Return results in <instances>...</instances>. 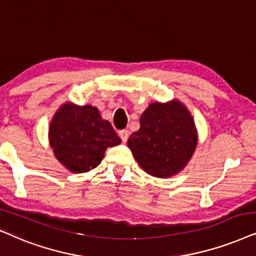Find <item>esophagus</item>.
<instances>
[{
	"instance_id": "34e87169",
	"label": "esophagus",
	"mask_w": 256,
	"mask_h": 256,
	"mask_svg": "<svg viewBox=\"0 0 256 256\" xmlns=\"http://www.w3.org/2000/svg\"><path fill=\"white\" fill-rule=\"evenodd\" d=\"M118 135H120V138H121V140L124 141V142H126L128 140V136H129V132L127 130V129H124V130H120L118 132Z\"/></svg>"
}]
</instances>
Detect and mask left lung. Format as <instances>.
<instances>
[{"mask_svg": "<svg viewBox=\"0 0 256 256\" xmlns=\"http://www.w3.org/2000/svg\"><path fill=\"white\" fill-rule=\"evenodd\" d=\"M196 144L193 118L178 100L149 104L141 115L140 129L128 140L140 167L162 178L180 172L193 156Z\"/></svg>", "mask_w": 256, "mask_h": 256, "instance_id": "8db88e82", "label": "left lung"}]
</instances>
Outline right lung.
Here are the masks:
<instances>
[{"mask_svg": "<svg viewBox=\"0 0 256 256\" xmlns=\"http://www.w3.org/2000/svg\"><path fill=\"white\" fill-rule=\"evenodd\" d=\"M49 144L55 158L72 172L98 167L106 149L121 144V138L98 108L90 104H62L49 126Z\"/></svg>", "mask_w": 256, "mask_h": 256, "instance_id": "obj_1", "label": "right lung"}]
</instances>
